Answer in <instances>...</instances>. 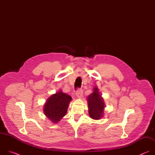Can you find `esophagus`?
Masks as SVG:
<instances>
[{"instance_id": "34e87169", "label": "esophagus", "mask_w": 155, "mask_h": 155, "mask_svg": "<svg viewBox=\"0 0 155 155\" xmlns=\"http://www.w3.org/2000/svg\"><path fill=\"white\" fill-rule=\"evenodd\" d=\"M76 95H77V97H78V98L82 97V96H83V91H82V90L78 89L76 92Z\"/></svg>"}]
</instances>
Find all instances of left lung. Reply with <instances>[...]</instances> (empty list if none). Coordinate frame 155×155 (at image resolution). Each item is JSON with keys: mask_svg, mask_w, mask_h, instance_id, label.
Returning <instances> with one entry per match:
<instances>
[{"mask_svg": "<svg viewBox=\"0 0 155 155\" xmlns=\"http://www.w3.org/2000/svg\"><path fill=\"white\" fill-rule=\"evenodd\" d=\"M93 93L87 97L89 115L93 120H101L104 114V101L96 86L93 87Z\"/></svg>", "mask_w": 155, "mask_h": 155, "instance_id": "1", "label": "left lung"}]
</instances>
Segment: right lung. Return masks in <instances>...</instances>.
I'll return each mask as SVG.
<instances>
[{
  "label": "right lung",
  "instance_id": "right-lung-1",
  "mask_svg": "<svg viewBox=\"0 0 155 155\" xmlns=\"http://www.w3.org/2000/svg\"><path fill=\"white\" fill-rule=\"evenodd\" d=\"M72 97L59 90L50 96L43 105V112L53 123L59 122L66 115Z\"/></svg>",
  "mask_w": 155,
  "mask_h": 155
}]
</instances>
